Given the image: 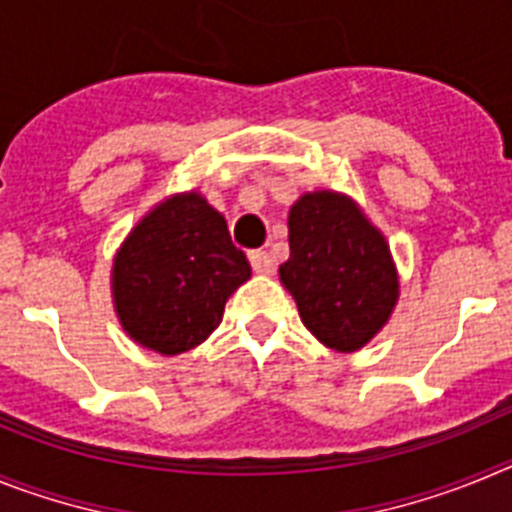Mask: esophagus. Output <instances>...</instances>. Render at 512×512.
Instances as JSON below:
<instances>
[{
	"label": "esophagus",
	"mask_w": 512,
	"mask_h": 512,
	"mask_svg": "<svg viewBox=\"0 0 512 512\" xmlns=\"http://www.w3.org/2000/svg\"><path fill=\"white\" fill-rule=\"evenodd\" d=\"M248 261H251L256 274H274V259L266 251H251L248 253Z\"/></svg>",
	"instance_id": "34e87169"
}]
</instances>
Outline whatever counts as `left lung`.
I'll use <instances>...</instances> for the list:
<instances>
[{
    "label": "left lung",
    "instance_id": "8db88e82",
    "mask_svg": "<svg viewBox=\"0 0 512 512\" xmlns=\"http://www.w3.org/2000/svg\"><path fill=\"white\" fill-rule=\"evenodd\" d=\"M279 279L305 328L341 354L372 341L400 297L384 235L351 197L330 189L302 194L289 210V259Z\"/></svg>",
    "mask_w": 512,
    "mask_h": 512
}]
</instances>
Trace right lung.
Here are the masks:
<instances>
[{
    "instance_id": "1",
    "label": "right lung",
    "mask_w": 512,
    "mask_h": 512,
    "mask_svg": "<svg viewBox=\"0 0 512 512\" xmlns=\"http://www.w3.org/2000/svg\"><path fill=\"white\" fill-rule=\"evenodd\" d=\"M246 279L251 264L225 217L202 194L184 192L130 230L112 264V300L135 343L176 356L207 341Z\"/></svg>"
}]
</instances>
